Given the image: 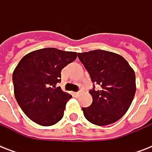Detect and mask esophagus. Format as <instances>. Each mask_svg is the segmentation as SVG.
<instances>
[{
    "mask_svg": "<svg viewBox=\"0 0 152 152\" xmlns=\"http://www.w3.org/2000/svg\"><path fill=\"white\" fill-rule=\"evenodd\" d=\"M80 91H78V92H74L73 93V95L75 97H78L79 95H80Z\"/></svg>",
    "mask_w": 152,
    "mask_h": 152,
    "instance_id": "esophagus-1",
    "label": "esophagus"
}]
</instances>
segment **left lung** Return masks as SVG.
I'll list each match as a JSON object with an SVG mask.
<instances>
[{
	"instance_id": "obj_1",
	"label": "left lung",
	"mask_w": 152,
	"mask_h": 152,
	"mask_svg": "<svg viewBox=\"0 0 152 152\" xmlns=\"http://www.w3.org/2000/svg\"><path fill=\"white\" fill-rule=\"evenodd\" d=\"M78 57L90 75L93 88L89 91L92 103L83 107V115L94 125L116 122L129 108L136 93V76L121 55L95 50L79 53ZM98 85L99 89H95Z\"/></svg>"
}]
</instances>
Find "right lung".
<instances>
[{
	"instance_id": "add662e5",
	"label": "right lung",
	"mask_w": 152,
	"mask_h": 152,
	"mask_svg": "<svg viewBox=\"0 0 152 152\" xmlns=\"http://www.w3.org/2000/svg\"><path fill=\"white\" fill-rule=\"evenodd\" d=\"M75 52L44 48L20 60L12 74L15 99L23 113L42 126L58 122L72 95L56 87L61 72L76 59Z\"/></svg>"
}]
</instances>
